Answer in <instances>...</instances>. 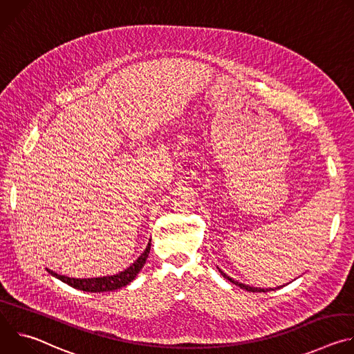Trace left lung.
Listing matches in <instances>:
<instances>
[{
	"label": "left lung",
	"instance_id": "obj_1",
	"mask_svg": "<svg viewBox=\"0 0 354 354\" xmlns=\"http://www.w3.org/2000/svg\"><path fill=\"white\" fill-rule=\"evenodd\" d=\"M218 272L227 279V280H230L231 283H234L235 286H238V287H241L242 290H246V291H250V292H268V291H272L273 288H261V287H250V286H248V284H243V283H239V281H236V280H234V279H231L228 274H225L221 269H218Z\"/></svg>",
	"mask_w": 354,
	"mask_h": 354
}]
</instances>
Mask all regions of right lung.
<instances>
[{
  "instance_id": "right-lung-1",
  "label": "right lung",
  "mask_w": 354,
  "mask_h": 354,
  "mask_svg": "<svg viewBox=\"0 0 354 354\" xmlns=\"http://www.w3.org/2000/svg\"><path fill=\"white\" fill-rule=\"evenodd\" d=\"M149 249H151V239L145 248V250L138 257V259L130 265L126 270L118 273V274H112V276H102V277H91V279H74V277H67V276H62L57 274L56 272L46 269L50 274L55 276L56 279L62 280L63 283L77 288V290H82V291H89V292H104V291H113L118 288H122L124 286H127L129 283H131L136 276L138 274V272L142 269V266L145 265V261L149 255Z\"/></svg>"
}]
</instances>
